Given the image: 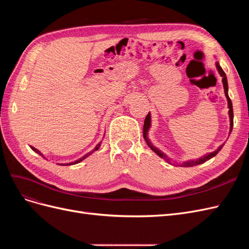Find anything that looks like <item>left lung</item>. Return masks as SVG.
<instances>
[{"mask_svg":"<svg viewBox=\"0 0 249 249\" xmlns=\"http://www.w3.org/2000/svg\"><path fill=\"white\" fill-rule=\"evenodd\" d=\"M216 67H217L218 72H219L220 76L222 77V83H223L224 93H225V96H227V99H228V105H229V109H230V110H229V115H230V122H231V127H230V134H231V130H232V125H233V112H232V104H231V101L230 96H229V93H228V91H229L228 79H227V76H225V72L223 71V70L221 69V66L219 65V63H218V62H216ZM149 127H150V114L148 113V114H147L146 117H145V119H144V125H143V137H144V139H145V141H146V143H147V145H148L150 148H152V150H154V152H155L158 156L161 157L162 159H164L165 161H167V162L170 164V159H169V158H168L166 155H165L163 152H161V150L158 149L156 146H154V145L152 144V142L149 141V139H148V137H147V132H148V130H149ZM223 145H224V144L220 145L219 147H218V148L215 150V152L210 153V154H208V155H205L203 157L199 158V159H197V160H190V161L184 162L182 165H180V166H182V167H192V166H195V165H198V164H201V163H203V162H206V161L210 160L211 158L215 157L218 153H219L220 149L223 147Z\"/></svg>","mask_w":249,"mask_h":249,"instance_id":"obj_1","label":"left lung"}]
</instances>
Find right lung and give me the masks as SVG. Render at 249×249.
<instances>
[{"instance_id": "obj_1", "label": "right lung", "mask_w": 249, "mask_h": 249, "mask_svg": "<svg viewBox=\"0 0 249 249\" xmlns=\"http://www.w3.org/2000/svg\"><path fill=\"white\" fill-rule=\"evenodd\" d=\"M100 146H101V142H100V143H99V144H97V145H96V146L94 147V149H92V150H91V152H89V153H88V154H86V155H85L84 157H82V158H80V159H79V160H77V161H74V162H72V163H70V164H63V165H72V164H77V163H79V162L83 161V160H84V159H85V158H87V157H88L89 155H91V154H92L93 152H95V150H97V149H99V147H100ZM31 148H32V149L34 150V152H35V153H37V154H38V155H40L41 157H43V155H42V154H41V153L39 152V150H38V149H37V148H35V147H33V146H31ZM43 158H44V157H43ZM61 165H62V164H61Z\"/></svg>"}]
</instances>
